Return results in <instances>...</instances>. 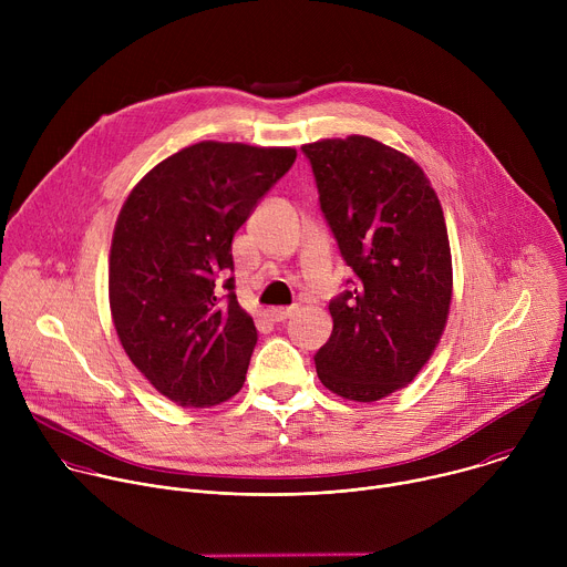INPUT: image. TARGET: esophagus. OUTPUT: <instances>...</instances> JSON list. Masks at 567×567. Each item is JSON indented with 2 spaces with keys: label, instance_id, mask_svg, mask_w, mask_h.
<instances>
[{
  "label": "esophagus",
  "instance_id": "obj_1",
  "mask_svg": "<svg viewBox=\"0 0 567 567\" xmlns=\"http://www.w3.org/2000/svg\"><path fill=\"white\" fill-rule=\"evenodd\" d=\"M293 313H296V307H271V309H267V316L274 322H282V320L291 318Z\"/></svg>",
  "mask_w": 567,
  "mask_h": 567
}]
</instances>
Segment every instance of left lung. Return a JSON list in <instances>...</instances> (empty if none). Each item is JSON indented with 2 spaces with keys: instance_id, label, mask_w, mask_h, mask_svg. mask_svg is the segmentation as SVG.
Here are the masks:
<instances>
[{
  "instance_id": "1",
  "label": "left lung",
  "mask_w": 567,
  "mask_h": 567,
  "mask_svg": "<svg viewBox=\"0 0 567 567\" xmlns=\"http://www.w3.org/2000/svg\"><path fill=\"white\" fill-rule=\"evenodd\" d=\"M350 289L330 300L334 330L316 357L322 385L350 401L403 388L444 332L453 269L446 221L415 161L370 136L302 145Z\"/></svg>"
}]
</instances>
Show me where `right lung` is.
I'll list each match as a JSON object with an SVG mask.
<instances>
[{"label":"right lung","mask_w":567,"mask_h":567,"mask_svg":"<svg viewBox=\"0 0 567 567\" xmlns=\"http://www.w3.org/2000/svg\"><path fill=\"white\" fill-rule=\"evenodd\" d=\"M293 161V147L202 141L154 166L121 208L114 328L141 374L184 409L215 406L247 379L258 332L235 296L230 245Z\"/></svg>","instance_id":"right-lung-1"}]
</instances>
